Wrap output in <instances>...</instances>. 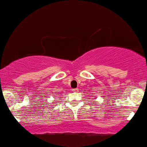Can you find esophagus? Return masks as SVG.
I'll use <instances>...</instances> for the list:
<instances>
[{
  "instance_id": "obj_1",
  "label": "esophagus",
  "mask_w": 147,
  "mask_h": 147,
  "mask_svg": "<svg viewBox=\"0 0 147 147\" xmlns=\"http://www.w3.org/2000/svg\"><path fill=\"white\" fill-rule=\"evenodd\" d=\"M79 91V89L78 88H75V89H72V92H78Z\"/></svg>"
}]
</instances>
